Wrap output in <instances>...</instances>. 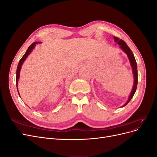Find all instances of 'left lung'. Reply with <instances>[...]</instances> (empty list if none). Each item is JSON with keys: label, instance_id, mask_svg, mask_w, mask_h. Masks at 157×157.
Returning <instances> with one entry per match:
<instances>
[{"label": "left lung", "instance_id": "8db88e82", "mask_svg": "<svg viewBox=\"0 0 157 157\" xmlns=\"http://www.w3.org/2000/svg\"><path fill=\"white\" fill-rule=\"evenodd\" d=\"M114 40H115V42L120 46V48L124 51L125 53L127 54L128 58L129 59L130 63L131 65V67H132V72H133V75H134V86H133L132 90L130 94V96L128 98V101L126 102L124 105H123L122 107H124L126 106L127 104L130 102L131 100V99L134 96V95L136 91V88H137V81H138V77H137V63L136 59L134 58V56L133 54L132 50L128 46L126 42L122 40L121 39H119L118 37L114 36Z\"/></svg>", "mask_w": 157, "mask_h": 157}]
</instances>
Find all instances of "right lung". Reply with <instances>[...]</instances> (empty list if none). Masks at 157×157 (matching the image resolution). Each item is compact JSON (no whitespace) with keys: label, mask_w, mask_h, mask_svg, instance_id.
<instances>
[{"label":"right lung","mask_w":157,"mask_h":157,"mask_svg":"<svg viewBox=\"0 0 157 157\" xmlns=\"http://www.w3.org/2000/svg\"><path fill=\"white\" fill-rule=\"evenodd\" d=\"M36 44H38L37 42H33V43H32L31 44V46H29V48H28L27 50L25 52V54L23 55V56L22 57L21 59L20 60V61H19V63H18L17 67V71H16V86H17V89L18 80H19V78H20V70H21V66H22L23 62H24L25 60L26 59V58L28 57V56H29L31 54V52L33 51V49H34V48L35 47ZM17 92H18V90H17ZM18 94H19V92H18ZM19 95H20V94H19Z\"/></svg>","instance_id":"1"}]
</instances>
